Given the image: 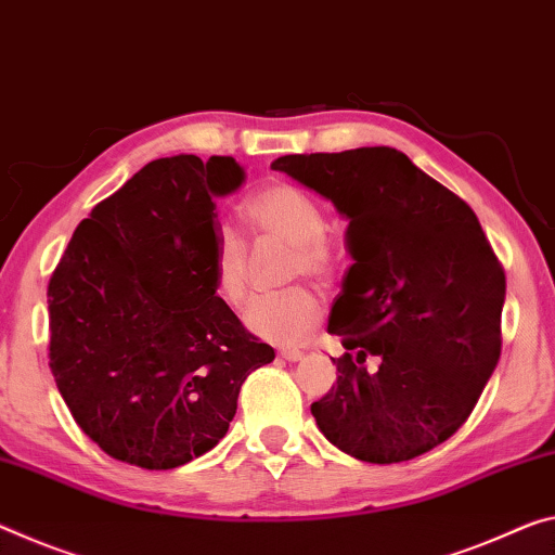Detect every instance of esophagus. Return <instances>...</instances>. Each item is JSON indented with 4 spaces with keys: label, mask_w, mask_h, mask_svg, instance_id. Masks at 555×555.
<instances>
[{
    "label": "esophagus",
    "mask_w": 555,
    "mask_h": 555,
    "mask_svg": "<svg viewBox=\"0 0 555 555\" xmlns=\"http://www.w3.org/2000/svg\"><path fill=\"white\" fill-rule=\"evenodd\" d=\"M279 356L284 358V360H288V363H296V360H301V358H304L301 350H296V348H284V350H281Z\"/></svg>",
    "instance_id": "esophagus-1"
}]
</instances>
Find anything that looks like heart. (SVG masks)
Wrapping results in <instances>:
<instances>
[{
  "mask_svg": "<svg viewBox=\"0 0 555 555\" xmlns=\"http://www.w3.org/2000/svg\"><path fill=\"white\" fill-rule=\"evenodd\" d=\"M240 215L257 242L288 246V279L311 276L328 281L336 274V249L325 236V215L309 192L286 182H274L244 202ZM217 296L230 306H242L249 296V254L230 230L217 234L212 254ZM321 304L306 286H294L274 296H261L244 313V323L259 338L276 346H296L321 321Z\"/></svg>",
  "mask_w": 555,
  "mask_h": 555,
  "instance_id": "heart-1",
  "label": "heart"
}]
</instances>
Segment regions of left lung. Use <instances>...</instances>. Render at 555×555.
<instances>
[{
  "label": "left lung",
  "mask_w": 555,
  "mask_h": 555,
  "mask_svg": "<svg viewBox=\"0 0 555 555\" xmlns=\"http://www.w3.org/2000/svg\"><path fill=\"white\" fill-rule=\"evenodd\" d=\"M348 219L353 257L328 333L346 353L311 404L340 452L408 462L472 415L501 356L506 276L477 215L395 147L284 155L271 163ZM365 357H377L371 372Z\"/></svg>",
  "instance_id": "1"
}]
</instances>
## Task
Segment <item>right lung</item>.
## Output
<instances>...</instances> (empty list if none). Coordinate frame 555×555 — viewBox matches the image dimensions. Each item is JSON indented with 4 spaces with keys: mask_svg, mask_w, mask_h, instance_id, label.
I'll list each match as a JSON object with an SVG mask.
<instances>
[{
    "mask_svg": "<svg viewBox=\"0 0 555 555\" xmlns=\"http://www.w3.org/2000/svg\"><path fill=\"white\" fill-rule=\"evenodd\" d=\"M227 155L147 163L76 227L49 281V367L76 425L113 460L175 469L227 435L242 383L274 360L217 296Z\"/></svg>",
    "mask_w": 555,
    "mask_h": 555,
    "instance_id": "obj_1",
    "label": "right lung"
}]
</instances>
